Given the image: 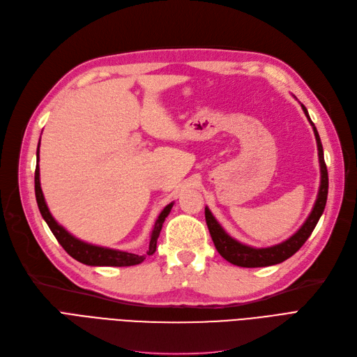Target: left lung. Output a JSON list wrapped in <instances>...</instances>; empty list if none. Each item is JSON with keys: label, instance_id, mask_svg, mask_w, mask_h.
I'll return each instance as SVG.
<instances>
[{"label": "left lung", "instance_id": "left-lung-1", "mask_svg": "<svg viewBox=\"0 0 357 357\" xmlns=\"http://www.w3.org/2000/svg\"><path fill=\"white\" fill-rule=\"evenodd\" d=\"M303 112L306 113L307 119L310 121L309 113L306 110L305 105L301 104ZM313 126V132L316 137V142H318V151H319V163H321V188L318 194V200L314 203V207L312 210L310 216L307 220L289 240H287L282 244L273 245L269 248H252L240 244L238 241L232 240L231 236L220 228L213 215L210 213V210L206 207V222H207V228L210 235H212V240L215 243V247L218 250V253L228 260L232 265L241 266V268H261V266H271L276 265V263H281L287 260L288 257H291L294 253H297L301 248V245L306 243V240L313 232L316 223H318L321 215L324 213V208L326 204V197H328V170L325 165V158H324V149L321 144V138L318 130H316L313 122L310 121Z\"/></svg>", "mask_w": 357, "mask_h": 357}]
</instances>
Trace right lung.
Here are the masks:
<instances>
[{"label": "right lung", "mask_w": 357, "mask_h": 357, "mask_svg": "<svg viewBox=\"0 0 357 357\" xmlns=\"http://www.w3.org/2000/svg\"><path fill=\"white\" fill-rule=\"evenodd\" d=\"M36 155H39V151H36ZM35 195H36V203H38V207H39V212H41L43 218L47 222V225L50 227L51 232L54 234V236L57 238V241L60 243V245L73 259L84 263V265H89V266H134V265H139V263L144 261V259L147 257V255L150 256L155 252L157 238H158V235H160L163 222L167 218L172 206H174L172 203L167 204L163 208V212L160 213V216H158V219L155 220V225H154V229H153V234H151L150 247L147 250V253H145V255H134V253L119 252V250L102 248V247H96V245L82 243V241L76 240L75 236H72L68 231L63 229L59 225V223L54 220V218L51 216L50 210L45 204L43 190H41V183H39L38 163H36V169H35Z\"/></svg>", "instance_id": "obj_1"}]
</instances>
